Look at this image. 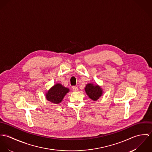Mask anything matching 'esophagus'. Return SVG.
I'll return each instance as SVG.
<instances>
[{
    "label": "esophagus",
    "instance_id": "1",
    "mask_svg": "<svg viewBox=\"0 0 152 152\" xmlns=\"http://www.w3.org/2000/svg\"><path fill=\"white\" fill-rule=\"evenodd\" d=\"M72 89L74 91H78V87H76V86H74V87H72Z\"/></svg>",
    "mask_w": 152,
    "mask_h": 152
}]
</instances>
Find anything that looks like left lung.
Wrapping results in <instances>:
<instances>
[{
    "instance_id": "1",
    "label": "left lung",
    "mask_w": 152,
    "mask_h": 152,
    "mask_svg": "<svg viewBox=\"0 0 152 152\" xmlns=\"http://www.w3.org/2000/svg\"><path fill=\"white\" fill-rule=\"evenodd\" d=\"M85 91L88 96L93 101H97L102 95L103 91L98 85L94 86L93 84H88L85 88Z\"/></svg>"
}]
</instances>
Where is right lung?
Wrapping results in <instances>:
<instances>
[{"instance_id": "add662e5", "label": "right lung", "mask_w": 152, "mask_h": 152, "mask_svg": "<svg viewBox=\"0 0 152 152\" xmlns=\"http://www.w3.org/2000/svg\"><path fill=\"white\" fill-rule=\"evenodd\" d=\"M69 91L68 88L64 87L61 84H56L46 93V99L53 104H60Z\"/></svg>"}]
</instances>
